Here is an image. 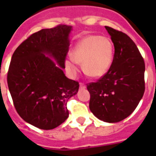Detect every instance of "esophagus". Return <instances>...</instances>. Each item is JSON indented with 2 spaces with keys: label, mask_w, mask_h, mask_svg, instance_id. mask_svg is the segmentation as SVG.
I'll return each mask as SVG.
<instances>
[{
  "label": "esophagus",
  "mask_w": 156,
  "mask_h": 156,
  "mask_svg": "<svg viewBox=\"0 0 156 156\" xmlns=\"http://www.w3.org/2000/svg\"><path fill=\"white\" fill-rule=\"evenodd\" d=\"M79 86H80V88H82V89H84V88H86V85L83 83H79Z\"/></svg>",
  "instance_id": "esophagus-1"
}]
</instances>
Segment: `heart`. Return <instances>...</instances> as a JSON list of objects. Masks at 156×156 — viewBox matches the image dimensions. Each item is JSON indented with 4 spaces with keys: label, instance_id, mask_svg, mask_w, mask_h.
<instances>
[{
    "label": "heart",
    "instance_id": "heart-1",
    "mask_svg": "<svg viewBox=\"0 0 156 156\" xmlns=\"http://www.w3.org/2000/svg\"><path fill=\"white\" fill-rule=\"evenodd\" d=\"M72 59H67L65 66L69 73L75 74L76 63L82 64L84 73L91 78L104 76L111 67L113 59V45L105 36L90 35L83 37L71 52Z\"/></svg>",
    "mask_w": 156,
    "mask_h": 156
}]
</instances>
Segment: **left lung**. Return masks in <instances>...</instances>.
I'll return each mask as SVG.
<instances>
[{"instance_id":"left-lung-1","label":"left lung","mask_w":156,"mask_h":156,"mask_svg":"<svg viewBox=\"0 0 156 156\" xmlns=\"http://www.w3.org/2000/svg\"><path fill=\"white\" fill-rule=\"evenodd\" d=\"M114 44L113 61L96 83L87 84L89 108L98 119L116 123L130 115L145 91V63L133 40L125 33L105 27Z\"/></svg>"}]
</instances>
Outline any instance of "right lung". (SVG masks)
<instances>
[{
	"mask_svg": "<svg viewBox=\"0 0 156 156\" xmlns=\"http://www.w3.org/2000/svg\"><path fill=\"white\" fill-rule=\"evenodd\" d=\"M71 30V26L58 25L39 30L11 58L7 83L16 111L41 129H52L68 118L67 102L79 88L63 72Z\"/></svg>",
	"mask_w": 156,
	"mask_h": 156,
	"instance_id": "obj_1",
	"label": "right lung"
}]
</instances>
